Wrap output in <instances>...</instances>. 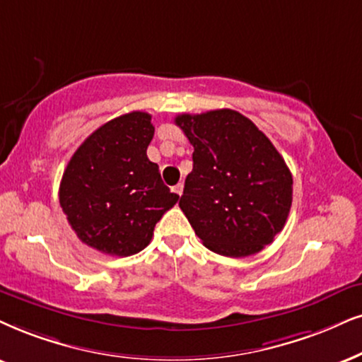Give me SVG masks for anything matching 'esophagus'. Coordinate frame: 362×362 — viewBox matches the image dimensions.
I'll use <instances>...</instances> for the list:
<instances>
[{"label": "esophagus", "instance_id": "1", "mask_svg": "<svg viewBox=\"0 0 362 362\" xmlns=\"http://www.w3.org/2000/svg\"><path fill=\"white\" fill-rule=\"evenodd\" d=\"M172 190L175 192V194L180 197L182 195V192H184V184H177L175 187H172Z\"/></svg>", "mask_w": 362, "mask_h": 362}]
</instances>
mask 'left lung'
Masks as SVG:
<instances>
[{
  "label": "left lung",
  "mask_w": 362,
  "mask_h": 362,
  "mask_svg": "<svg viewBox=\"0 0 362 362\" xmlns=\"http://www.w3.org/2000/svg\"><path fill=\"white\" fill-rule=\"evenodd\" d=\"M194 145L182 212L207 249L247 257L271 244L292 205V175L272 141L235 110L175 117Z\"/></svg>",
  "instance_id": "1"
}]
</instances>
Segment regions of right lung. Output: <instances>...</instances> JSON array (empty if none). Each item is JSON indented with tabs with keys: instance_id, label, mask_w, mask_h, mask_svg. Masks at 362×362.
Returning a JSON list of instances; mask_svg holds the SVG:
<instances>
[{
	"instance_id": "1",
	"label": "right lung",
	"mask_w": 362,
	"mask_h": 362,
	"mask_svg": "<svg viewBox=\"0 0 362 362\" xmlns=\"http://www.w3.org/2000/svg\"><path fill=\"white\" fill-rule=\"evenodd\" d=\"M153 132L152 115L130 112L97 128L73 153L59 205L83 244L118 257L134 255L178 202L147 157Z\"/></svg>"
}]
</instances>
